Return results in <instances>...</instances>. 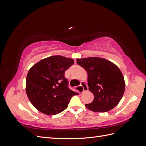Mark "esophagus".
Segmentation results:
<instances>
[{
  "instance_id": "obj_1",
  "label": "esophagus",
  "mask_w": 146,
  "mask_h": 146,
  "mask_svg": "<svg viewBox=\"0 0 146 146\" xmlns=\"http://www.w3.org/2000/svg\"><path fill=\"white\" fill-rule=\"evenodd\" d=\"M80 86H81V87L82 88V89H83V91L82 92H86V91H87L88 90V87L86 83L85 82H82L81 84H80Z\"/></svg>"
}]
</instances>
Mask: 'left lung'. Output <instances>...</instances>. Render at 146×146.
I'll list each match as a JSON object with an SVG mask.
<instances>
[{
    "label": "left lung",
    "instance_id": "left-lung-1",
    "mask_svg": "<svg viewBox=\"0 0 146 146\" xmlns=\"http://www.w3.org/2000/svg\"><path fill=\"white\" fill-rule=\"evenodd\" d=\"M77 63L87 72L89 91L94 100L85 107L94 112H107L119 103L125 91L122 72L111 61L100 57L77 58Z\"/></svg>",
    "mask_w": 146,
    "mask_h": 146
}]
</instances>
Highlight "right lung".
Instances as JSON below:
<instances>
[{
  "label": "right lung",
  "mask_w": 146,
  "mask_h": 146,
  "mask_svg": "<svg viewBox=\"0 0 146 146\" xmlns=\"http://www.w3.org/2000/svg\"><path fill=\"white\" fill-rule=\"evenodd\" d=\"M74 63L61 55L44 58L31 68L27 75L25 90L30 102L47 115H55L68 107L77 92L69 90L64 72Z\"/></svg>",
  "instance_id": "right-lung-1"
}]
</instances>
